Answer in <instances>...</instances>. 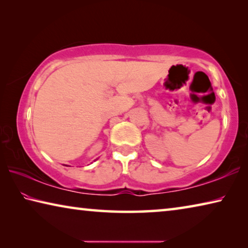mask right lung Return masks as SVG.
I'll use <instances>...</instances> for the list:
<instances>
[{
    "label": "right lung",
    "instance_id": "obj_1",
    "mask_svg": "<svg viewBox=\"0 0 248 248\" xmlns=\"http://www.w3.org/2000/svg\"><path fill=\"white\" fill-rule=\"evenodd\" d=\"M65 166H68V165H65Z\"/></svg>",
    "mask_w": 248,
    "mask_h": 248
}]
</instances>
